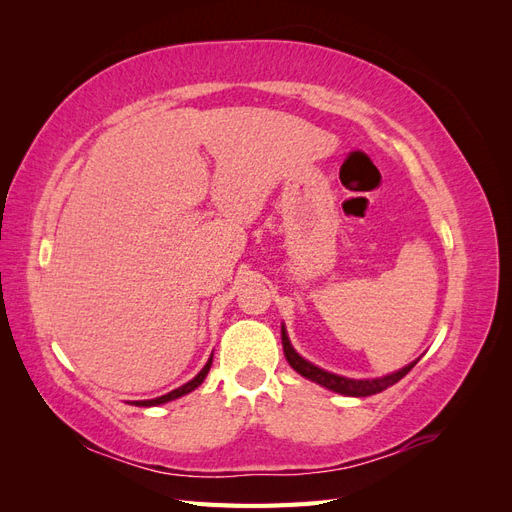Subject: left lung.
<instances>
[{
  "label": "left lung",
  "instance_id": "left-lung-1",
  "mask_svg": "<svg viewBox=\"0 0 512 512\" xmlns=\"http://www.w3.org/2000/svg\"><path fill=\"white\" fill-rule=\"evenodd\" d=\"M282 346H284L286 361L290 363V367L294 371H299V374L305 376L307 380L318 382L320 386H324V389L335 391V393H342V395H348V397H367V395L382 393V391L389 389V386H393L395 382H399L401 378H404L408 371L418 363V361H414L408 367L399 369V371H395V374L384 376V378L352 380V378H344V376H335V374H331V371H324V369L312 365L309 361H305L303 356H299L297 352H294V348L290 346V339H288L284 327H282Z\"/></svg>",
  "mask_w": 512,
  "mask_h": 512
}]
</instances>
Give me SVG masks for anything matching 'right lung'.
Here are the masks:
<instances>
[{"mask_svg":"<svg viewBox=\"0 0 512 512\" xmlns=\"http://www.w3.org/2000/svg\"><path fill=\"white\" fill-rule=\"evenodd\" d=\"M211 361H213V356L211 359L207 361V365L200 369V374L194 378V380H190V382H185L183 386H179V389H175V391H170L168 395H162V397H156V399H147V401H134L136 406H160V404H166V401H173V399H177V397H181V395H188L190 391H194L196 386H200L203 384V380H205V376L209 374V367H211Z\"/></svg>","mask_w":512,"mask_h":512,"instance_id":"right-lung-1","label":"right lung"}]
</instances>
